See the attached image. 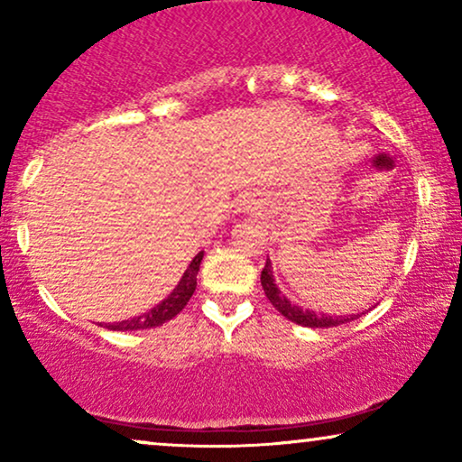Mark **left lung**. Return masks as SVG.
Here are the masks:
<instances>
[{
  "mask_svg": "<svg viewBox=\"0 0 462 462\" xmlns=\"http://www.w3.org/2000/svg\"><path fill=\"white\" fill-rule=\"evenodd\" d=\"M261 283H263V290H264V294H267L271 305H273L277 311L283 315V318H288L290 321H294V324H299V326L332 328V326L346 324V321H353V319H357L359 315H364V313H357V315H338V318H332V315H319L315 311H309V309L296 307L294 302H290L286 296L277 290L275 280H273V269H271L269 258H267V263H264V269L261 273Z\"/></svg>",
  "mask_w": 462,
  "mask_h": 462,
  "instance_id": "obj_1",
  "label": "left lung"
}]
</instances>
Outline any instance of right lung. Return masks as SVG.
Masks as SVG:
<instances>
[{"instance_id":"1","label":"right lung","mask_w":462,"mask_h":462,"mask_svg":"<svg viewBox=\"0 0 462 462\" xmlns=\"http://www.w3.org/2000/svg\"><path fill=\"white\" fill-rule=\"evenodd\" d=\"M204 258V252H199L198 256L193 258L189 269L182 275V280L179 282V286L172 290V294L168 296L166 300H162L160 305L151 309V311L138 315V318L132 319H124L117 321V324H111L109 330H117V332H132V330H147V328H155L162 326L163 321L172 319L179 315L185 305L191 299L195 292V286H198V271H199V263Z\"/></svg>"}]
</instances>
